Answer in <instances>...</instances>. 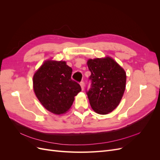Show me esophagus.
Instances as JSON below:
<instances>
[{
  "mask_svg": "<svg viewBox=\"0 0 160 160\" xmlns=\"http://www.w3.org/2000/svg\"><path fill=\"white\" fill-rule=\"evenodd\" d=\"M84 84H85V83H84L83 81H81V82H80V85H81V87L82 90L84 89V85H85Z\"/></svg>",
  "mask_w": 160,
  "mask_h": 160,
  "instance_id": "esophagus-1",
  "label": "esophagus"
}]
</instances>
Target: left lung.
I'll list each match as a JSON object with an SVG mask.
<instances>
[{
  "label": "left lung",
  "instance_id": "left-lung-1",
  "mask_svg": "<svg viewBox=\"0 0 160 160\" xmlns=\"http://www.w3.org/2000/svg\"><path fill=\"white\" fill-rule=\"evenodd\" d=\"M91 88L86 91L89 103L96 113L108 114L118 107L125 89L126 73L110 57L89 59Z\"/></svg>",
  "mask_w": 160,
  "mask_h": 160
}]
</instances>
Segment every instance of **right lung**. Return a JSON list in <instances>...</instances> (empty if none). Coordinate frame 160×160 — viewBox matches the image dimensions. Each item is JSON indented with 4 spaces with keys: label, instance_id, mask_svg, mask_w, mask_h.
Here are the masks:
<instances>
[{
    "label": "right lung",
    "instance_id": "right-lung-1",
    "mask_svg": "<svg viewBox=\"0 0 160 160\" xmlns=\"http://www.w3.org/2000/svg\"><path fill=\"white\" fill-rule=\"evenodd\" d=\"M72 71L65 61H47L33 76L37 98L52 113H65L81 91L80 85L71 79Z\"/></svg>",
    "mask_w": 160,
    "mask_h": 160
}]
</instances>
